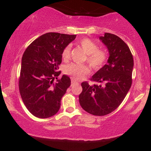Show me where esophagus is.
Here are the masks:
<instances>
[{"label":"esophagus","mask_w":151,"mask_h":151,"mask_svg":"<svg viewBox=\"0 0 151 151\" xmlns=\"http://www.w3.org/2000/svg\"><path fill=\"white\" fill-rule=\"evenodd\" d=\"M77 83H78L77 82V80H74V79L71 78V85H74V84H77Z\"/></svg>","instance_id":"esophagus-1"}]
</instances>
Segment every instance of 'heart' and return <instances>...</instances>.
Here are the masks:
<instances>
[{"mask_svg":"<svg viewBox=\"0 0 151 151\" xmlns=\"http://www.w3.org/2000/svg\"><path fill=\"white\" fill-rule=\"evenodd\" d=\"M79 46L81 47L87 55L85 61L93 70H99L102 68L107 60L108 55L104 49L98 48V45L91 39L85 38L79 42ZM71 55V47L66 46L62 52V58L66 60ZM63 72L71 76L74 79L80 80L89 74V67L84 64L70 63L63 68Z\"/></svg>","mask_w":151,"mask_h":151,"instance_id":"heart-1","label":"heart"}]
</instances>
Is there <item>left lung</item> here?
I'll return each mask as SVG.
<instances>
[{"instance_id": "8db88e82", "label": "left lung", "mask_w": 151, "mask_h": 151, "mask_svg": "<svg viewBox=\"0 0 151 151\" xmlns=\"http://www.w3.org/2000/svg\"><path fill=\"white\" fill-rule=\"evenodd\" d=\"M100 39L109 50L107 63L91 78L98 85L83 82L79 96L82 108L97 116L111 113L122 103L132 86L134 66L130 49L121 38L105 33Z\"/></svg>"}]
</instances>
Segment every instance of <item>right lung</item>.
Wrapping results in <instances>:
<instances>
[{
	"mask_svg": "<svg viewBox=\"0 0 151 151\" xmlns=\"http://www.w3.org/2000/svg\"><path fill=\"white\" fill-rule=\"evenodd\" d=\"M75 38L76 35L47 33L33 41L24 52L19 90L24 104L36 118H50L60 109L71 80L66 75L58 78L59 65L62 52Z\"/></svg>",
	"mask_w": 151,
	"mask_h": 151,
	"instance_id": "add662e5",
	"label": "right lung"
}]
</instances>
